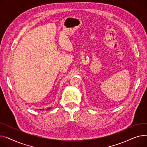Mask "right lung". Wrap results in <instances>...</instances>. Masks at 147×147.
Masks as SVG:
<instances>
[{"label": "right lung", "mask_w": 147, "mask_h": 147, "mask_svg": "<svg viewBox=\"0 0 147 147\" xmlns=\"http://www.w3.org/2000/svg\"><path fill=\"white\" fill-rule=\"evenodd\" d=\"M52 109V108H48V109H47L46 110H50V109ZM40 110H42V109H41Z\"/></svg>", "instance_id": "add662e5"}]
</instances>
